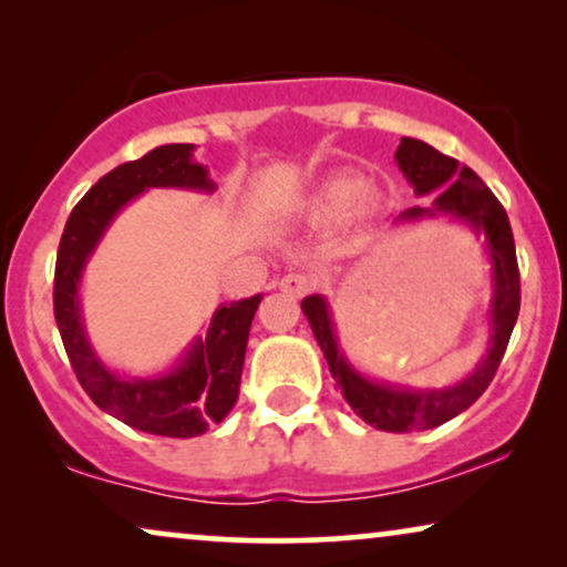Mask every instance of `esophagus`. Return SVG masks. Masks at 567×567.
Returning a JSON list of instances; mask_svg holds the SVG:
<instances>
[{
	"instance_id": "34e87169",
	"label": "esophagus",
	"mask_w": 567,
	"mask_h": 567,
	"mask_svg": "<svg viewBox=\"0 0 567 567\" xmlns=\"http://www.w3.org/2000/svg\"><path fill=\"white\" fill-rule=\"evenodd\" d=\"M278 289L284 293H291V297H305L312 289V278L307 274H299V270H291V274H286L281 281H278Z\"/></svg>"
}]
</instances>
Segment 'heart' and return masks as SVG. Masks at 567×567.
<instances>
[{
  "label": "heart",
  "mask_w": 567,
  "mask_h": 567,
  "mask_svg": "<svg viewBox=\"0 0 567 567\" xmlns=\"http://www.w3.org/2000/svg\"><path fill=\"white\" fill-rule=\"evenodd\" d=\"M363 190H367V185L355 181V177H338V181L324 183L315 193L309 212H312L315 219H336L363 196Z\"/></svg>",
  "instance_id": "heart-1"
}]
</instances>
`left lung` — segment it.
Returning a JSON list of instances; mask_svg holds the SVG:
<instances>
[{"label": "left lung", "instance_id": "1", "mask_svg": "<svg viewBox=\"0 0 567 567\" xmlns=\"http://www.w3.org/2000/svg\"><path fill=\"white\" fill-rule=\"evenodd\" d=\"M394 159H398L402 175L408 177L417 196L436 190V198L429 208H408L400 214L398 221L449 214L470 224L477 235H485L493 262L491 340H487L485 359L477 363V369L467 379L446 386V390H413V386L371 382V379L359 374L340 351L328 301L320 293H312L301 301V309H305L309 328L322 348L330 374L348 405L353 408V413L379 431L408 433L436 429V425L452 421L487 390L501 367L503 353H506L511 332H514L518 305H522V281H518L516 245L506 208L470 167H460V162L433 150L431 144L408 136L400 142Z\"/></svg>", "mask_w": 567, "mask_h": 567}]
</instances>
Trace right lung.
<instances>
[{
  "label": "right lung",
  "instance_id": "obj_1",
  "mask_svg": "<svg viewBox=\"0 0 567 567\" xmlns=\"http://www.w3.org/2000/svg\"><path fill=\"white\" fill-rule=\"evenodd\" d=\"M193 144H165L142 159L123 162L100 177L69 214L53 276V317L64 340L69 363L92 402L131 429L154 436L190 439L221 423L239 394L245 348L260 293L221 305L214 312L206 338H198L183 361L167 374L152 379H123L92 351L80 315V278L84 262L115 214L142 196L146 188L208 190L204 165L193 162Z\"/></svg>",
  "mask_w": 567,
  "mask_h": 567
}]
</instances>
